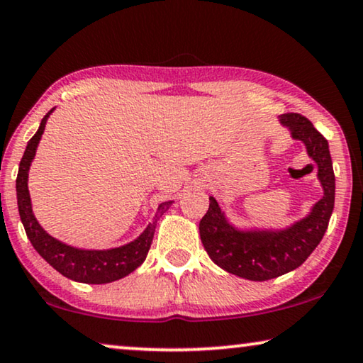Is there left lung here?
Masks as SVG:
<instances>
[{"instance_id": "1", "label": "left lung", "mask_w": 363, "mask_h": 363, "mask_svg": "<svg viewBox=\"0 0 363 363\" xmlns=\"http://www.w3.org/2000/svg\"><path fill=\"white\" fill-rule=\"evenodd\" d=\"M278 121L293 139L301 140L309 159L318 165L323 198L306 218L285 229H238L213 196H209L208 213L199 220V238L214 264L252 281L272 280L298 269L321 242L334 209L335 177L328 140L301 114L286 113Z\"/></svg>"}]
</instances>
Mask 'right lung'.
I'll list each match as a JSON object with an SVG mask.
<instances>
[{
	"label": "right lung",
	"instance_id": "obj_1",
	"mask_svg": "<svg viewBox=\"0 0 363 363\" xmlns=\"http://www.w3.org/2000/svg\"><path fill=\"white\" fill-rule=\"evenodd\" d=\"M55 108H52L40 121L38 133L33 135V139L26 147L23 159L19 164L18 178H16V194H18V209L19 216L23 220L24 230L28 234L30 244L38 254L44 259L47 264L62 273V275L70 278L73 281L80 283H91V285H103V283L116 281L119 278H124L134 272L143 264L147 257V252L150 249L152 239L157 228V220L162 218L167 209L172 206L173 201L160 203L157 208L154 220L144 229V233L134 239L133 242L114 247V249L106 250H90V249H78V247L68 245L62 240L52 238L47 234L42 225L38 223L34 213L33 204H30V196L28 190V177L29 167L33 164L35 157L39 140L44 134L45 123Z\"/></svg>",
	"mask_w": 363,
	"mask_h": 363
}]
</instances>
